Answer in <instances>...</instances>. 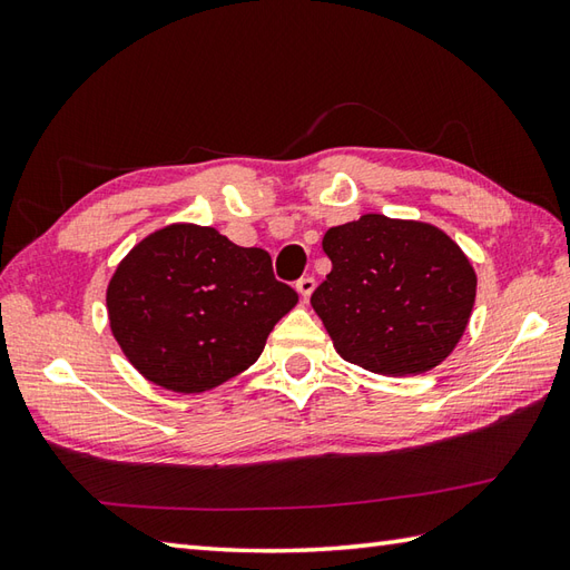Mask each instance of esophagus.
<instances>
[{
    "instance_id": "34e87169",
    "label": "esophagus",
    "mask_w": 570,
    "mask_h": 570,
    "mask_svg": "<svg viewBox=\"0 0 570 570\" xmlns=\"http://www.w3.org/2000/svg\"><path fill=\"white\" fill-rule=\"evenodd\" d=\"M313 288H316V278H313V276H301L298 282H296V292H298L301 296H304V301L311 298Z\"/></svg>"
}]
</instances>
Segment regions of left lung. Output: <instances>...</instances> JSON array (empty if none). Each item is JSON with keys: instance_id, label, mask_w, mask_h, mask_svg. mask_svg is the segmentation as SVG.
Segmentation results:
<instances>
[{"instance_id": "left-lung-1", "label": "left lung", "mask_w": 570, "mask_h": 570, "mask_svg": "<svg viewBox=\"0 0 570 570\" xmlns=\"http://www.w3.org/2000/svg\"><path fill=\"white\" fill-rule=\"evenodd\" d=\"M311 306L343 360L386 377L429 372L463 337L478 276L443 229L367 213L331 227Z\"/></svg>"}]
</instances>
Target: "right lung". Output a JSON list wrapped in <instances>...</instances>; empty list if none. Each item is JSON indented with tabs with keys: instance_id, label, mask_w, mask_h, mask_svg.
Instances as JSON below:
<instances>
[{
	"instance_id": "1",
	"label": "right lung",
	"mask_w": 570,
	"mask_h": 570,
	"mask_svg": "<svg viewBox=\"0 0 570 570\" xmlns=\"http://www.w3.org/2000/svg\"><path fill=\"white\" fill-rule=\"evenodd\" d=\"M296 304L264 249L190 223L144 237L107 286L122 353L141 377L178 394L208 392L254 365Z\"/></svg>"
}]
</instances>
